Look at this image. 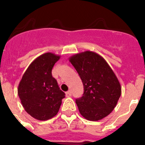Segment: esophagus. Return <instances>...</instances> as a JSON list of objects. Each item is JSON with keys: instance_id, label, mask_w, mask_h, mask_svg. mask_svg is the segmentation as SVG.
<instances>
[{"instance_id": "1", "label": "esophagus", "mask_w": 145, "mask_h": 145, "mask_svg": "<svg viewBox=\"0 0 145 145\" xmlns=\"http://www.w3.org/2000/svg\"><path fill=\"white\" fill-rule=\"evenodd\" d=\"M65 93H66V97H71V95H72L71 91H67Z\"/></svg>"}]
</instances>
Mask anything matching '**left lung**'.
Returning a JSON list of instances; mask_svg holds the SVG:
<instances>
[{
	"label": "left lung",
	"mask_w": 145,
	"mask_h": 145,
	"mask_svg": "<svg viewBox=\"0 0 145 145\" xmlns=\"http://www.w3.org/2000/svg\"><path fill=\"white\" fill-rule=\"evenodd\" d=\"M70 61L84 85V94L75 99L80 113L88 120H102L113 110L121 95L117 77L105 59L95 52L77 54Z\"/></svg>",
	"instance_id": "1"
}]
</instances>
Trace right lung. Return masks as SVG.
Masks as SVG:
<instances>
[{
  "label": "right lung",
  "instance_id": "obj_1",
  "mask_svg": "<svg viewBox=\"0 0 145 145\" xmlns=\"http://www.w3.org/2000/svg\"><path fill=\"white\" fill-rule=\"evenodd\" d=\"M60 56L46 53L28 67L18 86V95L25 111L39 120L54 117L65 93L60 90L52 70Z\"/></svg>",
  "mask_w": 145,
  "mask_h": 145
}]
</instances>
